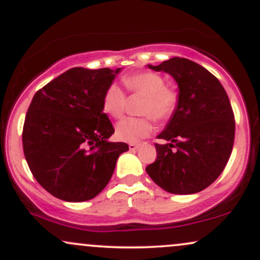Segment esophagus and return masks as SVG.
Wrapping results in <instances>:
<instances>
[{"mask_svg": "<svg viewBox=\"0 0 260 260\" xmlns=\"http://www.w3.org/2000/svg\"><path fill=\"white\" fill-rule=\"evenodd\" d=\"M128 147H129L131 150H137V149L140 147V144L139 143H129V144H128Z\"/></svg>", "mask_w": 260, "mask_h": 260, "instance_id": "1", "label": "esophagus"}]
</instances>
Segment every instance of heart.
Here are the masks:
<instances>
[{
    "mask_svg": "<svg viewBox=\"0 0 260 260\" xmlns=\"http://www.w3.org/2000/svg\"><path fill=\"white\" fill-rule=\"evenodd\" d=\"M122 83L131 94L144 96L140 113L143 117H127L116 126V137L126 143H138L154 131V120H170L178 109L180 92L175 86L166 85L165 78L155 72H138L128 74ZM127 98L118 85L110 84L103 95L104 112L113 118H120L126 110Z\"/></svg>",
    "mask_w": 260,
    "mask_h": 260,
    "instance_id": "b5f03b06",
    "label": "heart"
}]
</instances>
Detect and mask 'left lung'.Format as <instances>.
<instances>
[{
  "label": "left lung",
  "instance_id": "left-lung-1",
  "mask_svg": "<svg viewBox=\"0 0 260 260\" xmlns=\"http://www.w3.org/2000/svg\"><path fill=\"white\" fill-rule=\"evenodd\" d=\"M149 67L170 73L180 88L178 109L155 143L157 157L147 172L175 194H192L210 186L225 169L235 140V115L225 89L196 62L174 57Z\"/></svg>",
  "mask_w": 260,
  "mask_h": 260
}]
</instances>
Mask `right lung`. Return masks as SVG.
Segmentation results:
<instances>
[{"label":"right lung","instance_id":"add662e5","mask_svg":"<svg viewBox=\"0 0 260 260\" xmlns=\"http://www.w3.org/2000/svg\"><path fill=\"white\" fill-rule=\"evenodd\" d=\"M74 67L35 92L23 126V151L40 186L66 202L96 197L128 150L115 133L103 95L120 72Z\"/></svg>","mask_w":260,"mask_h":260}]
</instances>
